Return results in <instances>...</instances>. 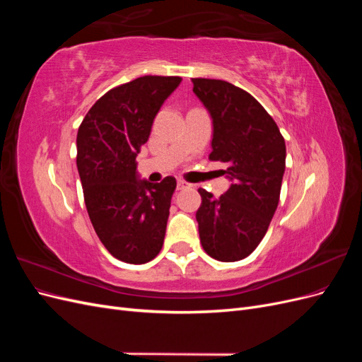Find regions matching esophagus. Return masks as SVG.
<instances>
[{
	"mask_svg": "<svg viewBox=\"0 0 362 362\" xmlns=\"http://www.w3.org/2000/svg\"><path fill=\"white\" fill-rule=\"evenodd\" d=\"M189 187H190L189 182H185L182 180H178V182H177V189L178 190H185V189H189Z\"/></svg>",
	"mask_w": 362,
	"mask_h": 362,
	"instance_id": "obj_1",
	"label": "esophagus"
}]
</instances>
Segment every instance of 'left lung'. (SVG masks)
Listing matches in <instances>:
<instances>
[{"instance_id": "obj_1", "label": "left lung", "mask_w": 362, "mask_h": 362, "mask_svg": "<svg viewBox=\"0 0 362 362\" xmlns=\"http://www.w3.org/2000/svg\"><path fill=\"white\" fill-rule=\"evenodd\" d=\"M193 92L213 119L210 160L226 164L229 189L214 198L199 189L196 211L201 245L223 262L240 261L257 249L279 202L286 170V141L275 120L240 87L192 78Z\"/></svg>"}]
</instances>
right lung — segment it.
Here are the masks:
<instances>
[{
  "label": "right lung",
  "instance_id": "obj_1",
  "mask_svg": "<svg viewBox=\"0 0 362 362\" xmlns=\"http://www.w3.org/2000/svg\"><path fill=\"white\" fill-rule=\"evenodd\" d=\"M180 76L145 75L108 90L83 119L76 168L95 233L110 254L145 264L163 247L177 180H139L136 157Z\"/></svg>",
  "mask_w": 362,
  "mask_h": 362
}]
</instances>
